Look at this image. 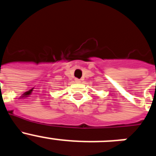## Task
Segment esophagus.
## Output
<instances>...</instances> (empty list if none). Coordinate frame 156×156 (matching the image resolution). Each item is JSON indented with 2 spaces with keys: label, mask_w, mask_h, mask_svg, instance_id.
I'll return each mask as SVG.
<instances>
[{
  "label": "esophagus",
  "mask_w": 156,
  "mask_h": 156,
  "mask_svg": "<svg viewBox=\"0 0 156 156\" xmlns=\"http://www.w3.org/2000/svg\"><path fill=\"white\" fill-rule=\"evenodd\" d=\"M75 81H76V83H80L81 82L80 80H79V79H75Z\"/></svg>",
  "instance_id": "1"
}]
</instances>
